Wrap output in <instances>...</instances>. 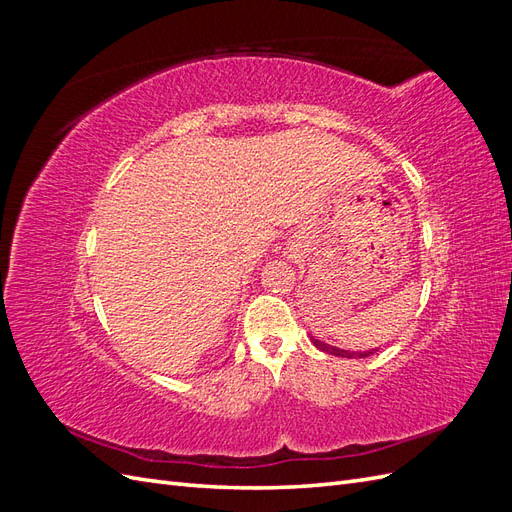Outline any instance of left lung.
I'll list each match as a JSON object with an SVG mask.
<instances>
[{
	"label": "left lung",
	"instance_id": "1",
	"mask_svg": "<svg viewBox=\"0 0 512 512\" xmlns=\"http://www.w3.org/2000/svg\"><path fill=\"white\" fill-rule=\"evenodd\" d=\"M312 342H314V346L318 350L327 352V354H333V356H344V359H365V356H371V354L378 350L376 348V350H367V352H350V350H342V348H335V346L324 344V342H320V339H316V337H312Z\"/></svg>",
	"mask_w": 512,
	"mask_h": 512
}]
</instances>
